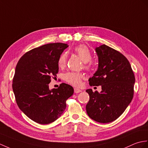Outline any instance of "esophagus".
I'll return each instance as SVG.
<instances>
[{"label":"esophagus","mask_w":148,"mask_h":148,"mask_svg":"<svg viewBox=\"0 0 148 148\" xmlns=\"http://www.w3.org/2000/svg\"><path fill=\"white\" fill-rule=\"evenodd\" d=\"M82 91L78 88H74V92L75 93H79V92H81Z\"/></svg>","instance_id":"esophagus-1"}]
</instances>
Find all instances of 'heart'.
Segmentation results:
<instances>
[{"label":"heart","mask_w":148,"mask_h":148,"mask_svg":"<svg viewBox=\"0 0 148 148\" xmlns=\"http://www.w3.org/2000/svg\"><path fill=\"white\" fill-rule=\"evenodd\" d=\"M74 52L79 56L82 61L84 63H86L85 66L86 69L91 68V64L89 63L92 58V55L91 51L85 45H79L75 47L74 49ZM67 61V54L66 53H62L59 56L57 60L58 66L60 68H63L66 64ZM84 77V74L81 73L77 72H68L64 75V79L68 83L74 86H79L81 84L82 79Z\"/></svg>","instance_id":"1"}]
</instances>
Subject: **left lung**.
<instances>
[{
  "instance_id": "left-lung-1",
  "label": "left lung",
  "mask_w": 148,
  "mask_h": 148,
  "mask_svg": "<svg viewBox=\"0 0 148 148\" xmlns=\"http://www.w3.org/2000/svg\"><path fill=\"white\" fill-rule=\"evenodd\" d=\"M98 68L89 79L91 86H101V91H86L90 100L86 106L88 116L96 122L115 121L125 110L134 96L135 76L127 58L106 45L96 48Z\"/></svg>"
}]
</instances>
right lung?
Wrapping results in <instances>:
<instances>
[{
  "mask_svg": "<svg viewBox=\"0 0 148 148\" xmlns=\"http://www.w3.org/2000/svg\"><path fill=\"white\" fill-rule=\"evenodd\" d=\"M68 47L62 43L44 45L24 54L17 64L12 81L16 103L27 117L40 124L59 118L74 93L73 88L66 83L52 90L49 86L57 77L58 58Z\"/></svg>",
  "mask_w": 148,
  "mask_h": 148,
  "instance_id": "obj_1",
  "label": "right lung"
}]
</instances>
